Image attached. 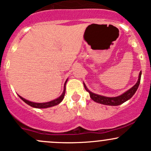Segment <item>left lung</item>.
<instances>
[{"mask_svg":"<svg viewBox=\"0 0 151 151\" xmlns=\"http://www.w3.org/2000/svg\"><path fill=\"white\" fill-rule=\"evenodd\" d=\"M141 74L142 72H140L138 80H137V83L135 84L132 88H130L129 90L126 91L125 93L122 94L121 95L117 96V97H105V96H102V95H99V94H94L93 92H90V91L87 88V87H86V85L84 84V86L86 90L89 92L91 99H92V100H94V102H97V103L103 104V105H105L117 106V105H121L122 103H124V102H126L127 100H130L132 96L134 95V94L135 93V92L137 91V88H138L139 84H140V78H141Z\"/></svg>","mask_w":151,"mask_h":151,"instance_id":"1","label":"left lung"}]
</instances>
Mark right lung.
I'll use <instances>...</instances> for the list:
<instances>
[{"label": "right lung", "mask_w": 151, "mask_h": 151, "mask_svg": "<svg viewBox=\"0 0 151 151\" xmlns=\"http://www.w3.org/2000/svg\"><path fill=\"white\" fill-rule=\"evenodd\" d=\"M67 82V81L65 82L64 83V91H63V93L62 94V95L60 96L59 97H58L57 99L56 100H54L52 101H50V102H43V103H36V102H30V101L26 100V99L23 98L22 97L19 96L20 98L24 102H26V104L28 105L31 106L33 107H35V108H47V107H53V106H55L57 105H59L61 102L63 100L64 97V94H65V90H66V83Z\"/></svg>", "instance_id": "add662e5"}]
</instances>
